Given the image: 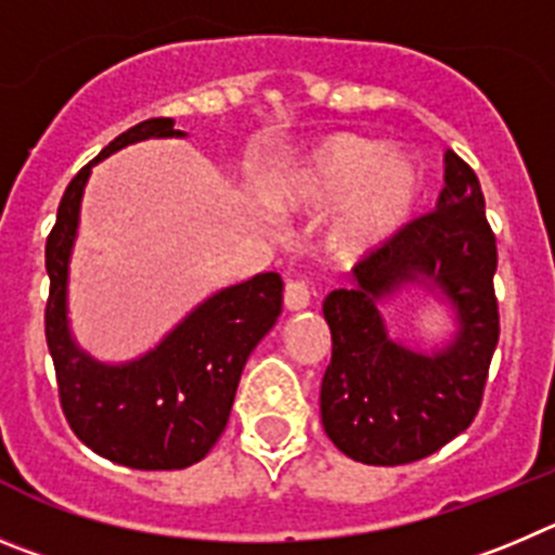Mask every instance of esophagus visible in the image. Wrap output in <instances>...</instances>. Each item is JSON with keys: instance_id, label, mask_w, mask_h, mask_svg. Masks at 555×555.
<instances>
[{"instance_id": "34e87169", "label": "esophagus", "mask_w": 555, "mask_h": 555, "mask_svg": "<svg viewBox=\"0 0 555 555\" xmlns=\"http://www.w3.org/2000/svg\"><path fill=\"white\" fill-rule=\"evenodd\" d=\"M309 301H312V289H309L307 279H287V284H284V307L289 312H298V309H307Z\"/></svg>"}]
</instances>
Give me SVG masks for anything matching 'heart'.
<instances>
[{"label":"heart","mask_w":555,"mask_h":555,"mask_svg":"<svg viewBox=\"0 0 555 555\" xmlns=\"http://www.w3.org/2000/svg\"><path fill=\"white\" fill-rule=\"evenodd\" d=\"M421 191L423 171L412 154L384 152L359 134H332L279 184L276 196L289 207H332L346 198L334 243L353 254L398 232Z\"/></svg>","instance_id":"1"}]
</instances>
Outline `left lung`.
Returning a JSON list of instances; mask_svg holds the SVG:
<instances>
[{
    "label": "left lung",
    "mask_w": 555,
    "mask_h": 555,
    "mask_svg": "<svg viewBox=\"0 0 555 555\" xmlns=\"http://www.w3.org/2000/svg\"><path fill=\"white\" fill-rule=\"evenodd\" d=\"M495 271L481 182L456 152H446L437 209L364 254L351 287L332 289L323 301L332 362L321 417L339 451L362 464H409L476 421L501 337ZM403 283L437 288L452 301L460 328L446 349L417 354L386 337L375 301Z\"/></svg>",
    "instance_id": "8db88e82"
}]
</instances>
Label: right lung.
<instances>
[{"label":"right lung","instance_id":"1","mask_svg":"<svg viewBox=\"0 0 555 555\" xmlns=\"http://www.w3.org/2000/svg\"><path fill=\"white\" fill-rule=\"evenodd\" d=\"M182 134L173 118H149L118 134L68 182L47 237L43 318L60 406L85 446L134 470H182L207 456L227 428L248 353L282 312V276L257 273L198 304L154 351L134 362H96L68 334V257L91 168L129 143Z\"/></svg>","mask_w":555,"mask_h":555}]
</instances>
